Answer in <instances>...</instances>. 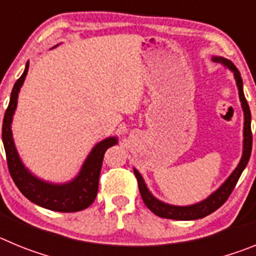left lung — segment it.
Segmentation results:
<instances>
[{
  "instance_id": "1",
  "label": "left lung",
  "mask_w": 256,
  "mask_h": 256,
  "mask_svg": "<svg viewBox=\"0 0 256 256\" xmlns=\"http://www.w3.org/2000/svg\"><path fill=\"white\" fill-rule=\"evenodd\" d=\"M212 60L216 62H220V64L226 65L230 68L234 74L236 78L237 87H238V94L240 100H241V105L244 108V114H245V126H244V154L242 159L240 162L238 166L234 169V172L230 176L227 180L220 186V188L216 190L212 195H210L206 200L201 201L198 204L191 205V206H174V205L164 204L158 198H154L148 190L146 184H144V180H142L141 174L134 169V176L138 182V188L141 198L144 200V205L155 214V216H160V218L165 219H176V220H194V219H200L204 216H209L212 212H216V209L224 204L230 195L232 194L234 188L236 187V183L238 180L240 176L244 172L245 166L248 165L250 155H252V112H250V108L245 98L242 90V78L240 74L238 69L234 66L232 61L227 60L224 58H212Z\"/></svg>"
}]
</instances>
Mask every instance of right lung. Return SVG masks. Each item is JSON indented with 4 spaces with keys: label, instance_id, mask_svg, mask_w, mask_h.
<instances>
[{
    "label": "right lung",
    "instance_id": "right-lung-1",
    "mask_svg": "<svg viewBox=\"0 0 256 256\" xmlns=\"http://www.w3.org/2000/svg\"><path fill=\"white\" fill-rule=\"evenodd\" d=\"M28 68L29 62H26L24 73L14 84L10 102L6 108L4 123H2V141L6 152L8 172L19 191L32 202L54 212H80L90 206L96 198L104 155L110 146L116 144V138L110 137L97 144L91 154L88 155L78 177L70 183L50 184L32 176L20 162L11 133V120L16 108L18 94L28 73Z\"/></svg>",
    "mask_w": 256,
    "mask_h": 256
}]
</instances>
